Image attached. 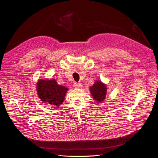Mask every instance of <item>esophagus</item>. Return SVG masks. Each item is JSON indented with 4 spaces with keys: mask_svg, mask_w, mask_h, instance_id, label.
<instances>
[{
    "mask_svg": "<svg viewBox=\"0 0 158 158\" xmlns=\"http://www.w3.org/2000/svg\"><path fill=\"white\" fill-rule=\"evenodd\" d=\"M74 87L75 88H81L82 87L81 84L80 83H77V82H74Z\"/></svg>",
    "mask_w": 158,
    "mask_h": 158,
    "instance_id": "esophagus-1",
    "label": "esophagus"
}]
</instances>
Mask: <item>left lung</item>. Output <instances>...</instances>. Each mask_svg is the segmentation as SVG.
Segmentation results:
<instances>
[{
    "label": "left lung",
    "instance_id": "8db88e82",
    "mask_svg": "<svg viewBox=\"0 0 158 158\" xmlns=\"http://www.w3.org/2000/svg\"><path fill=\"white\" fill-rule=\"evenodd\" d=\"M90 92L96 102L104 101L107 94V85L100 80L95 81L93 85L89 87Z\"/></svg>",
    "mask_w": 158,
    "mask_h": 158
}]
</instances>
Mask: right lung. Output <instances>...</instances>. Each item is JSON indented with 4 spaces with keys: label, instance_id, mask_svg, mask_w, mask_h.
I'll return each mask as SVG.
<instances>
[{
    "label": "right lung",
    "instance_id": "right-lung-1",
    "mask_svg": "<svg viewBox=\"0 0 158 158\" xmlns=\"http://www.w3.org/2000/svg\"><path fill=\"white\" fill-rule=\"evenodd\" d=\"M36 89L40 101L55 107L63 103L66 93L69 90L64 85H59L55 79H39Z\"/></svg>",
    "mask_w": 158,
    "mask_h": 158
}]
</instances>
